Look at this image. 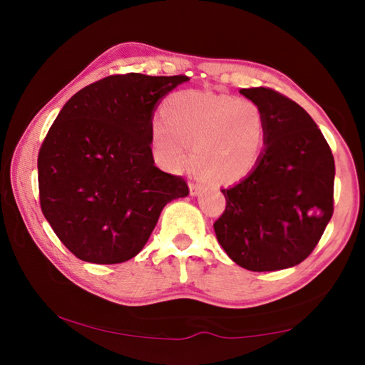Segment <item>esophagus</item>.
<instances>
[{
    "label": "esophagus",
    "mask_w": 365,
    "mask_h": 365,
    "mask_svg": "<svg viewBox=\"0 0 365 365\" xmlns=\"http://www.w3.org/2000/svg\"><path fill=\"white\" fill-rule=\"evenodd\" d=\"M202 185L201 183H195V182H190V193L193 195V196H196V195H200L201 191H202Z\"/></svg>",
    "instance_id": "obj_1"
}]
</instances>
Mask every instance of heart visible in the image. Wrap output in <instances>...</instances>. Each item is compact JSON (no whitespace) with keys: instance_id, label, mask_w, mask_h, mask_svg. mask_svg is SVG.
Instances as JSON below:
<instances>
[{"instance_id":"1","label":"heart","mask_w":365,"mask_h":365,"mask_svg":"<svg viewBox=\"0 0 365 365\" xmlns=\"http://www.w3.org/2000/svg\"><path fill=\"white\" fill-rule=\"evenodd\" d=\"M154 151L169 170L191 160L214 183H235L256 168L267 140V119L256 101L202 91H177L151 123Z\"/></svg>"}]
</instances>
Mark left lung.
<instances>
[{
    "instance_id": "obj_1",
    "label": "left lung",
    "mask_w": 365,
    "mask_h": 365,
    "mask_svg": "<svg viewBox=\"0 0 365 365\" xmlns=\"http://www.w3.org/2000/svg\"><path fill=\"white\" fill-rule=\"evenodd\" d=\"M240 93L264 109L267 140L251 174L222 190L227 205L214 230L245 269L293 267L314 251L331 219L335 160L298 103L265 86Z\"/></svg>"
}]
</instances>
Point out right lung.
<instances>
[{
	"instance_id": "1",
	"label": "right lung",
	"mask_w": 365,
	"mask_h": 365,
	"mask_svg": "<svg viewBox=\"0 0 365 365\" xmlns=\"http://www.w3.org/2000/svg\"><path fill=\"white\" fill-rule=\"evenodd\" d=\"M187 76L115 73L77 91L38 153L40 206L73 256L120 264L143 250L169 201L190 193L183 177L154 165L158 101Z\"/></svg>"
}]
</instances>
